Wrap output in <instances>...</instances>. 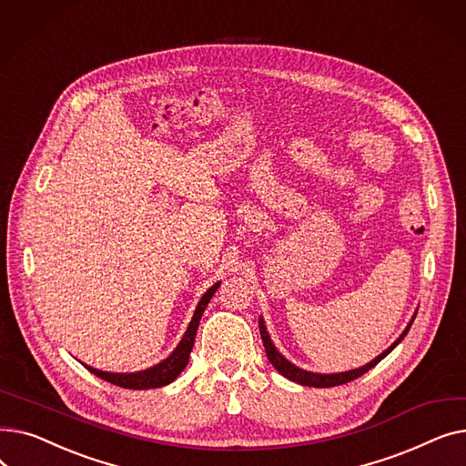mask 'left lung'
I'll return each mask as SVG.
<instances>
[{"label": "left lung", "mask_w": 466, "mask_h": 466, "mask_svg": "<svg viewBox=\"0 0 466 466\" xmlns=\"http://www.w3.org/2000/svg\"><path fill=\"white\" fill-rule=\"evenodd\" d=\"M413 319H415V313H413V317H411V321L408 323V327L404 329V332L395 339V344H390V348H387V350H385L381 355H378L374 360H370L369 364L360 366V369L348 370V372H339V374H315V372H308V370L299 369V366L289 362V360L276 350V346L272 344V339H270V334H268V330H266V325H264L262 317H258V329H260V338H262V344H264V350H266V357H268V360H270V362L274 364V369H276L281 376H285L287 380L295 381V383L308 385V387H334V385H344V383H348V381H353V380L360 378L362 374L369 372L370 369H374V366H376L381 359H385V357H387L390 351H393V350L400 344V341L404 339V336L408 334V330H410Z\"/></svg>", "instance_id": "obj_1"}]
</instances>
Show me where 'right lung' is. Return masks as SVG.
<instances>
[{
  "label": "right lung",
  "instance_id": "obj_1",
  "mask_svg": "<svg viewBox=\"0 0 466 466\" xmlns=\"http://www.w3.org/2000/svg\"><path fill=\"white\" fill-rule=\"evenodd\" d=\"M218 285H220V281L206 290V295L202 297L198 306H196V311L192 315V321H190L185 336L181 338L179 346L174 351H171V355L167 359H164L162 362L151 366V369H147V370L132 372V374L104 372V370L92 369V366H86V364L85 366L94 376L102 378V380H106V381H109L113 385L125 387V389H157V387H164V385L171 383L185 370V366L188 364V357H190V351H192V346H194V338H196V330H198L202 313L208 308V304H209L211 297L215 295V290L218 289Z\"/></svg>",
  "mask_w": 466,
  "mask_h": 466
}]
</instances>
